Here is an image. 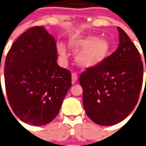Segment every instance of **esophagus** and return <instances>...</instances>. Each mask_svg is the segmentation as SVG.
Returning a JSON list of instances; mask_svg holds the SVG:
<instances>
[{
	"label": "esophagus",
	"instance_id": "34e87169",
	"mask_svg": "<svg viewBox=\"0 0 146 146\" xmlns=\"http://www.w3.org/2000/svg\"><path fill=\"white\" fill-rule=\"evenodd\" d=\"M77 79H78V76H77L76 73H72V82H73V83L75 82L77 80Z\"/></svg>",
	"mask_w": 146,
	"mask_h": 146
}]
</instances>
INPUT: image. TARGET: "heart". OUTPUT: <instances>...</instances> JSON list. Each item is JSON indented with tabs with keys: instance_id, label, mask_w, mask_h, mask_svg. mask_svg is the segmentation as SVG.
Masks as SVG:
<instances>
[{
	"instance_id": "heart-1",
	"label": "heart",
	"mask_w": 146,
	"mask_h": 146,
	"mask_svg": "<svg viewBox=\"0 0 146 146\" xmlns=\"http://www.w3.org/2000/svg\"><path fill=\"white\" fill-rule=\"evenodd\" d=\"M70 48L74 52H80L76 57L78 65L84 69L100 65L107 59L111 51L110 43L104 38H98L91 35H79L70 39ZM62 59L67 58L66 49L62 44L57 46Z\"/></svg>"
}]
</instances>
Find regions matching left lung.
<instances>
[{"mask_svg": "<svg viewBox=\"0 0 146 146\" xmlns=\"http://www.w3.org/2000/svg\"><path fill=\"white\" fill-rule=\"evenodd\" d=\"M117 29V50L100 65L88 68L79 77L85 112L100 125L117 124L128 117L137 104L143 85L140 54L124 30Z\"/></svg>", "mask_w": 146, "mask_h": 146, "instance_id": "8db88e82", "label": "left lung"}]
</instances>
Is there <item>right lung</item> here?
Here are the masks:
<instances>
[{"mask_svg": "<svg viewBox=\"0 0 146 146\" xmlns=\"http://www.w3.org/2000/svg\"><path fill=\"white\" fill-rule=\"evenodd\" d=\"M57 58L56 41L44 27L21 35L7 53L4 79L9 103L27 124L41 126L53 120L71 87L70 72L58 65Z\"/></svg>", "mask_w": 146, "mask_h": 146, "instance_id": "1", "label": "right lung"}]
</instances>
